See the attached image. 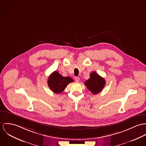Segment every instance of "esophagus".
I'll list each match as a JSON object with an SVG mask.
<instances>
[{
    "mask_svg": "<svg viewBox=\"0 0 146 146\" xmlns=\"http://www.w3.org/2000/svg\"><path fill=\"white\" fill-rule=\"evenodd\" d=\"M75 81H76L77 82H78L80 81V78L78 77H76L75 78Z\"/></svg>",
    "mask_w": 146,
    "mask_h": 146,
    "instance_id": "1",
    "label": "esophagus"
}]
</instances>
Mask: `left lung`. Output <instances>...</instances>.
Listing matches in <instances>:
<instances>
[{
    "label": "left lung",
    "mask_w": 146,
    "mask_h": 146,
    "mask_svg": "<svg viewBox=\"0 0 146 146\" xmlns=\"http://www.w3.org/2000/svg\"><path fill=\"white\" fill-rule=\"evenodd\" d=\"M104 78L100 76L96 72H94L90 74V78L85 81V85L88 89L94 95L100 92L105 86Z\"/></svg>",
    "instance_id": "obj_1"
}]
</instances>
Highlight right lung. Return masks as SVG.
I'll return each instance as SVG.
<instances>
[{
  "label": "right lung",
  "instance_id": "1",
  "mask_svg": "<svg viewBox=\"0 0 146 146\" xmlns=\"http://www.w3.org/2000/svg\"><path fill=\"white\" fill-rule=\"evenodd\" d=\"M73 82L69 77H63L57 71L54 72L49 77L48 84L52 91L55 94H60L64 91L66 86Z\"/></svg>",
  "mask_w": 146,
  "mask_h": 146
}]
</instances>
